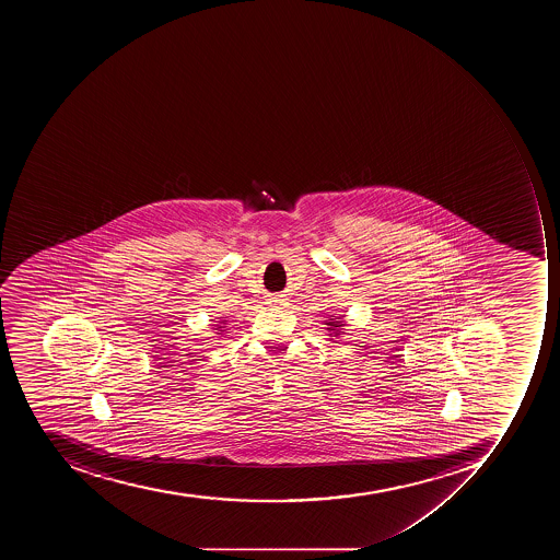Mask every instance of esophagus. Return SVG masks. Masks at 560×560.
Segmentation results:
<instances>
[{
    "label": "esophagus",
    "instance_id": "obj_1",
    "mask_svg": "<svg viewBox=\"0 0 560 560\" xmlns=\"http://www.w3.org/2000/svg\"><path fill=\"white\" fill-rule=\"evenodd\" d=\"M271 303H283V300H278V298H275V300H271Z\"/></svg>",
    "mask_w": 560,
    "mask_h": 560
}]
</instances>
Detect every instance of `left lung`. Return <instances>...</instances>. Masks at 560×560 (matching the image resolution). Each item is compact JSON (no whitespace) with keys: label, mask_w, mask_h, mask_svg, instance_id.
I'll return each instance as SVG.
<instances>
[{"label":"left lung","mask_w":560,"mask_h":560,"mask_svg":"<svg viewBox=\"0 0 560 560\" xmlns=\"http://www.w3.org/2000/svg\"><path fill=\"white\" fill-rule=\"evenodd\" d=\"M327 330H329V336H335V338H339V336L345 335V324L343 320H335V318H330L329 322H326Z\"/></svg>","instance_id":"obj_1"}]
</instances>
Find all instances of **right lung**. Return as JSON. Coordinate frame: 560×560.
<instances>
[{
  "instance_id": "1",
  "label": "right lung",
  "mask_w": 560,
  "mask_h": 560,
  "mask_svg": "<svg viewBox=\"0 0 560 560\" xmlns=\"http://www.w3.org/2000/svg\"><path fill=\"white\" fill-rule=\"evenodd\" d=\"M224 324H225V320L224 322H221V326H215L217 327V330H219V332H217V335H221L222 332V329H224Z\"/></svg>"
}]
</instances>
